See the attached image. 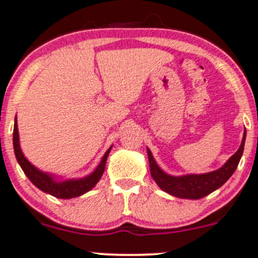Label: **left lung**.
I'll return each instance as SVG.
<instances>
[{
  "label": "left lung",
  "mask_w": 258,
  "mask_h": 258,
  "mask_svg": "<svg viewBox=\"0 0 258 258\" xmlns=\"http://www.w3.org/2000/svg\"><path fill=\"white\" fill-rule=\"evenodd\" d=\"M244 140H246V129H244L242 143L238 150L222 165L219 169L203 174H185V175H170L165 173L155 162L152 152L147 148L148 159H149L150 174L153 179L162 190L168 195L174 196L184 200H200L210 193L215 192L231 178L234 170L237 169L242 154H243Z\"/></svg>",
  "instance_id": "obj_1"
}]
</instances>
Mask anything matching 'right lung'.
I'll return each mask as SVG.
<instances>
[{
    "label": "right lung",
    "mask_w": 258,
    "mask_h": 258,
    "mask_svg": "<svg viewBox=\"0 0 258 258\" xmlns=\"http://www.w3.org/2000/svg\"><path fill=\"white\" fill-rule=\"evenodd\" d=\"M111 148L113 147H110L106 150L105 154L101 158L100 163H99V165L95 168L93 173H90V174L84 178H71V179L60 180L57 179V175L42 172V170H40L39 168H36L27 160V158L22 153L21 147H20L19 128H17V120L15 118L14 150L20 167L22 168L26 177L31 180L35 187H37L42 192L53 196L56 198L70 200V198H75L79 197V196L85 195L86 192L93 189L96 185V183L100 180L101 175H103L104 170H105V163Z\"/></svg>",
    "instance_id": "right-lung-1"
}]
</instances>
